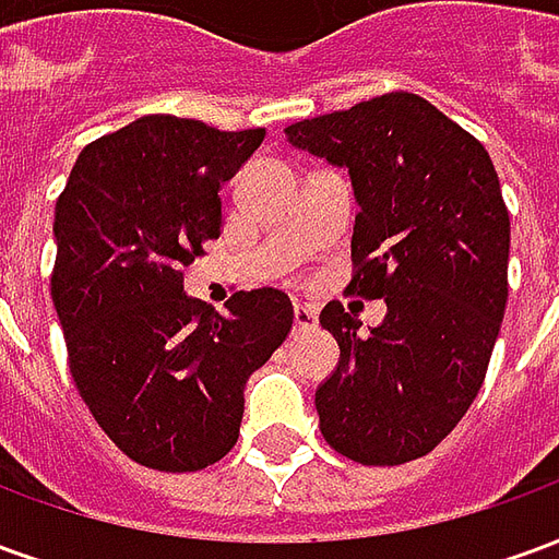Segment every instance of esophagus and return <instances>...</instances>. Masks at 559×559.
<instances>
[{"mask_svg": "<svg viewBox=\"0 0 559 559\" xmlns=\"http://www.w3.org/2000/svg\"><path fill=\"white\" fill-rule=\"evenodd\" d=\"M293 323H296V329H314L317 323H320V317H317V308H311V305L296 302V305H293Z\"/></svg>", "mask_w": 559, "mask_h": 559, "instance_id": "esophagus-1", "label": "esophagus"}]
</instances>
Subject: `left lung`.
<instances>
[{"label":"left lung","mask_w":559,"mask_h":559,"mask_svg":"<svg viewBox=\"0 0 559 559\" xmlns=\"http://www.w3.org/2000/svg\"><path fill=\"white\" fill-rule=\"evenodd\" d=\"M344 167L356 197L350 290L383 299L368 326L338 302L320 314L341 347L314 404L326 443L392 467L431 452L479 395L503 323L509 212L479 140L413 92H389L284 128Z\"/></svg>","instance_id":"left-lung-1"}]
</instances>
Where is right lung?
<instances>
[{
  "instance_id": "obj_1",
  "label": "right lung",
  "mask_w": 559,
  "mask_h": 559,
  "mask_svg": "<svg viewBox=\"0 0 559 559\" xmlns=\"http://www.w3.org/2000/svg\"><path fill=\"white\" fill-rule=\"evenodd\" d=\"M266 131L140 116L80 152L56 203V314L95 421L128 457L194 473L239 440L245 386L293 326L275 287L227 302L185 293L182 269L221 236V185Z\"/></svg>"
}]
</instances>
